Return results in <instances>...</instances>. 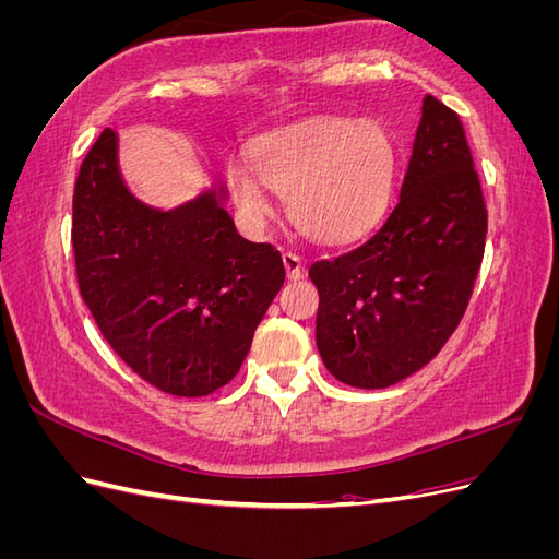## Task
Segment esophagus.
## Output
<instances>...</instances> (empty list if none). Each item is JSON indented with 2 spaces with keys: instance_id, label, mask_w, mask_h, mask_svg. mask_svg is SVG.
<instances>
[{
  "instance_id": "esophagus-1",
  "label": "esophagus",
  "mask_w": 559,
  "mask_h": 559,
  "mask_svg": "<svg viewBox=\"0 0 559 559\" xmlns=\"http://www.w3.org/2000/svg\"><path fill=\"white\" fill-rule=\"evenodd\" d=\"M282 261H284L286 275H289V280H300L302 277V259L298 257L296 251H284Z\"/></svg>"
}]
</instances>
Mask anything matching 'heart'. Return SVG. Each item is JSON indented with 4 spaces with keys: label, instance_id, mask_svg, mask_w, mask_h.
<instances>
[{
    "label": "heart",
    "instance_id": "obj_1",
    "mask_svg": "<svg viewBox=\"0 0 559 559\" xmlns=\"http://www.w3.org/2000/svg\"><path fill=\"white\" fill-rule=\"evenodd\" d=\"M396 146L373 118L321 116L253 146V167L228 163V183L240 207L261 218L265 193L286 198L294 224L317 240H347L382 212L392 189Z\"/></svg>",
    "mask_w": 559,
    "mask_h": 559
}]
</instances>
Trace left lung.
Instances as JSON below:
<instances>
[{
    "label": "left lung",
    "mask_w": 559,
    "mask_h": 559,
    "mask_svg": "<svg viewBox=\"0 0 559 559\" xmlns=\"http://www.w3.org/2000/svg\"><path fill=\"white\" fill-rule=\"evenodd\" d=\"M485 235L487 205L460 114L427 95L392 212L366 240L308 270L329 373L382 389L427 366L468 308Z\"/></svg>",
    "instance_id": "1"
}]
</instances>
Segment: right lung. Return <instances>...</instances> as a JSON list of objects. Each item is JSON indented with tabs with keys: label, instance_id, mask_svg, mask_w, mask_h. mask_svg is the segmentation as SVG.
I'll return each mask as SVG.
<instances>
[{
	"label": "right lung",
	"instance_id": "right-lung-1",
	"mask_svg": "<svg viewBox=\"0 0 559 559\" xmlns=\"http://www.w3.org/2000/svg\"><path fill=\"white\" fill-rule=\"evenodd\" d=\"M72 247L105 341L175 396H207L235 378L286 275L273 245L240 238L216 191L175 212L132 198L109 128L79 167Z\"/></svg>",
	"mask_w": 559,
	"mask_h": 559
}]
</instances>
